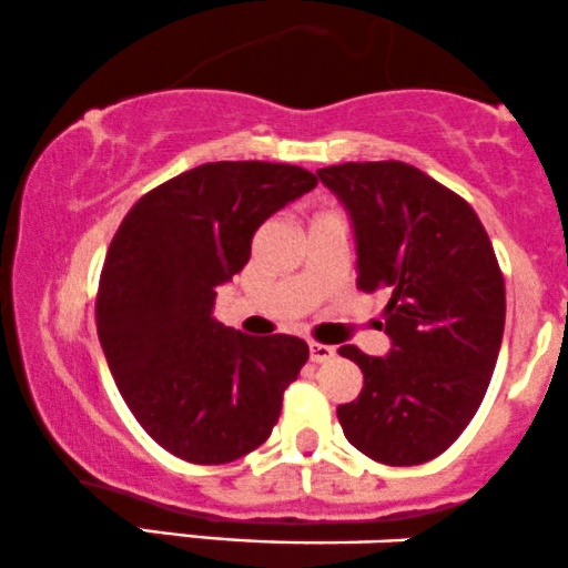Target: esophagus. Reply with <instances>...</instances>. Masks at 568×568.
<instances>
[{
  "label": "esophagus",
  "instance_id": "34e87169",
  "mask_svg": "<svg viewBox=\"0 0 568 568\" xmlns=\"http://www.w3.org/2000/svg\"><path fill=\"white\" fill-rule=\"evenodd\" d=\"M308 351H311V362L313 364H324V362H329V358H335V348H332V345L311 343Z\"/></svg>",
  "mask_w": 568,
  "mask_h": 568
}]
</instances>
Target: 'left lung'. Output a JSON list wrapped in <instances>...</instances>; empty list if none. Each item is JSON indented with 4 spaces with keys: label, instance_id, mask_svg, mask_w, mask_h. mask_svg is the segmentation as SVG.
I'll return each instance as SVG.
<instances>
[{
    "label": "left lung",
    "instance_id": "left-lung-1",
    "mask_svg": "<svg viewBox=\"0 0 568 568\" xmlns=\"http://www.w3.org/2000/svg\"><path fill=\"white\" fill-rule=\"evenodd\" d=\"M356 242L358 290L385 292L388 356L343 345L364 388L345 438L383 465L438 457L484 402L505 329V282L473 206L404 162L324 166Z\"/></svg>",
    "mask_w": 568,
    "mask_h": 568
}]
</instances>
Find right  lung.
<instances>
[{"label":"right lung","mask_w":568,"mask_h":568,"mask_svg":"<svg viewBox=\"0 0 568 568\" xmlns=\"http://www.w3.org/2000/svg\"><path fill=\"white\" fill-rule=\"evenodd\" d=\"M303 166L212 162L145 193L105 255L98 337L116 388L170 455L223 465L250 455L308 362L300 337H250L212 316L260 225L316 189Z\"/></svg>","instance_id":"add662e5"}]
</instances>
